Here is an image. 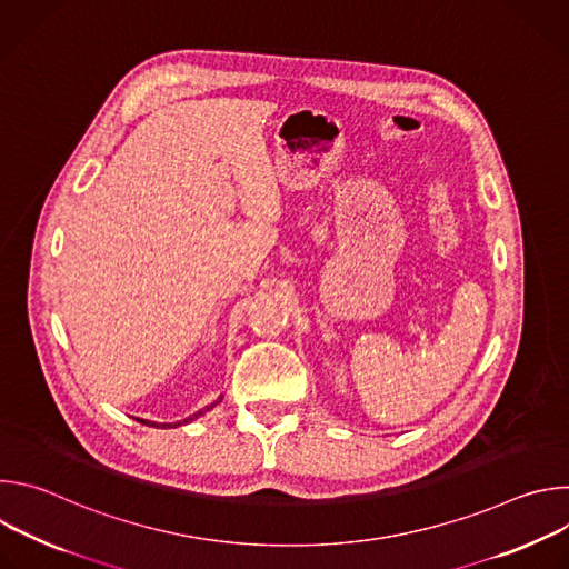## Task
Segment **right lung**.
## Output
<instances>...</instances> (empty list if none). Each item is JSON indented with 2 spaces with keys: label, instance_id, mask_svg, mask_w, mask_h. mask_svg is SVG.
I'll return each instance as SVG.
<instances>
[{
  "label": "right lung",
  "instance_id": "1",
  "mask_svg": "<svg viewBox=\"0 0 569 569\" xmlns=\"http://www.w3.org/2000/svg\"><path fill=\"white\" fill-rule=\"evenodd\" d=\"M222 400V396L216 400V402H211L209 408H204V410H200V412H196L193 417H189V419H184V421H178V423H154V421H143V419H137L139 423H143V426H150V428H178V426H182V423H189V421H193V419H198V417H202L204 412H209L211 408H216V405Z\"/></svg>",
  "mask_w": 569,
  "mask_h": 569
}]
</instances>
